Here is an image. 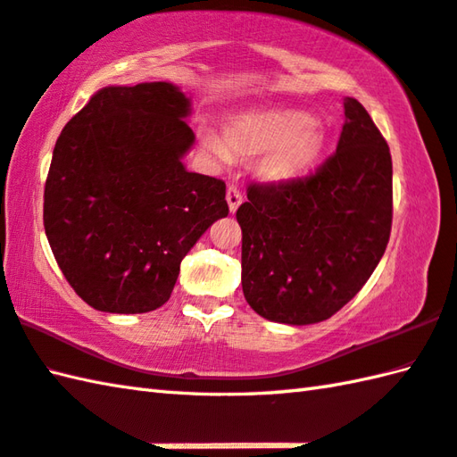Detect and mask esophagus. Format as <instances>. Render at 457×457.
<instances>
[{
    "label": "esophagus",
    "mask_w": 457,
    "mask_h": 457,
    "mask_svg": "<svg viewBox=\"0 0 457 457\" xmlns=\"http://www.w3.org/2000/svg\"><path fill=\"white\" fill-rule=\"evenodd\" d=\"M227 203H228L230 212H235L238 209L240 203H243V193L238 191V187L228 185V188H227Z\"/></svg>",
    "instance_id": "1"
}]
</instances>
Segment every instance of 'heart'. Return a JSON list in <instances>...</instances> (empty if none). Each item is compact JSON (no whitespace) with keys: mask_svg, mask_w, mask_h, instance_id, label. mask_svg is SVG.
<instances>
[{"mask_svg":"<svg viewBox=\"0 0 457 457\" xmlns=\"http://www.w3.org/2000/svg\"><path fill=\"white\" fill-rule=\"evenodd\" d=\"M324 145L316 119L300 111H253L232 119L222 139L214 133L203 135V147L219 161L230 154H262L261 173L272 183H292L308 175L320 161Z\"/></svg>","mask_w":457,"mask_h":457,"instance_id":"1","label":"heart"}]
</instances>
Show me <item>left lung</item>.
Wrapping results in <instances>:
<instances>
[{"mask_svg":"<svg viewBox=\"0 0 457 457\" xmlns=\"http://www.w3.org/2000/svg\"><path fill=\"white\" fill-rule=\"evenodd\" d=\"M336 153L292 183H253L238 206L243 292L266 320L314 324L354 298L388 246L392 157L356 99Z\"/></svg>","mask_w":457,"mask_h":457,"instance_id":"obj_1","label":"left lung"}]
</instances>
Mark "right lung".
<instances>
[{
  "label": "right lung",
  "instance_id": "1",
  "mask_svg": "<svg viewBox=\"0 0 457 457\" xmlns=\"http://www.w3.org/2000/svg\"><path fill=\"white\" fill-rule=\"evenodd\" d=\"M191 101L173 83L105 87L69 119L43 193V227L63 277L101 312L169 300L180 261L228 214L225 180L183 165Z\"/></svg>",
  "mask_w": 457,
  "mask_h": 457
}]
</instances>
